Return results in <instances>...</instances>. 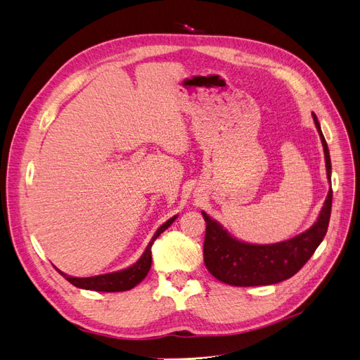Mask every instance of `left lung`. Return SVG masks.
I'll use <instances>...</instances> for the list:
<instances>
[{"label":"left lung","mask_w":360,"mask_h":360,"mask_svg":"<svg viewBox=\"0 0 360 360\" xmlns=\"http://www.w3.org/2000/svg\"><path fill=\"white\" fill-rule=\"evenodd\" d=\"M312 117L321 138L326 171H328V179L330 180L332 165L328 143L323 136L317 115L312 114ZM330 210L332 189L326 197L317 222L308 231L275 245H249L238 242L202 212V217L207 224L204 237L205 267L216 279L236 287L271 285L285 281L296 275L307 264L315 249L323 242L329 226Z\"/></svg>","instance_id":"1"}]
</instances>
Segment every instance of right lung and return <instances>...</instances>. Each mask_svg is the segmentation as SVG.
Wrapping results in <instances>:
<instances>
[{"instance_id": "right-lung-1", "label": "right lung", "mask_w": 360, "mask_h": 360, "mask_svg": "<svg viewBox=\"0 0 360 360\" xmlns=\"http://www.w3.org/2000/svg\"><path fill=\"white\" fill-rule=\"evenodd\" d=\"M176 217L177 216L171 217V219H168L165 224H162L159 226V230L155 233L153 238H151L148 246L146 248L144 254L141 255V258L136 261V263L134 266H130L129 269L114 271V274H108V275L91 276V278H73L69 275H64L60 270L58 271L70 282V284L84 290L114 292V291H127L130 288H134L147 276L148 270L151 267V245H153L156 238L174 222Z\"/></svg>"}]
</instances>
